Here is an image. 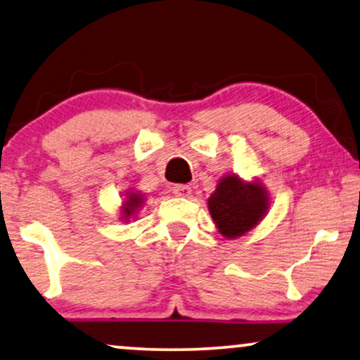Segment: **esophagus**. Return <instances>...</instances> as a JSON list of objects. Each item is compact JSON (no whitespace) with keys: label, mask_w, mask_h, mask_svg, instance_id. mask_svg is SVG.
<instances>
[{"label":"esophagus","mask_w":360,"mask_h":360,"mask_svg":"<svg viewBox=\"0 0 360 360\" xmlns=\"http://www.w3.org/2000/svg\"><path fill=\"white\" fill-rule=\"evenodd\" d=\"M174 195L180 196V198H190L191 196V186L190 185H175Z\"/></svg>","instance_id":"obj_1"}]
</instances>
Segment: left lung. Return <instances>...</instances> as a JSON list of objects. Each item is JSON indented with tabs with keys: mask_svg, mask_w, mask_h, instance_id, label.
<instances>
[{
	"mask_svg": "<svg viewBox=\"0 0 360 360\" xmlns=\"http://www.w3.org/2000/svg\"><path fill=\"white\" fill-rule=\"evenodd\" d=\"M270 210L269 191L262 180H244L238 174L221 176L208 198V211L219 234L238 239L259 226Z\"/></svg>",
	"mask_w": 360,
	"mask_h": 360,
	"instance_id": "8db88e82",
	"label": "left lung"
}]
</instances>
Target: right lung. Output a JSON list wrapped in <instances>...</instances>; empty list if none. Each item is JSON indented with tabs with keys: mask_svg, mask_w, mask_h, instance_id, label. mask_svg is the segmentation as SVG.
<instances>
[{
	"mask_svg": "<svg viewBox=\"0 0 360 360\" xmlns=\"http://www.w3.org/2000/svg\"><path fill=\"white\" fill-rule=\"evenodd\" d=\"M146 203V195L139 190H127L122 198V203L120 206V216L122 223H129L131 219H134L139 210Z\"/></svg>",
	"mask_w": 360,
	"mask_h": 360,
	"instance_id": "obj_1",
	"label": "right lung"
}]
</instances>
